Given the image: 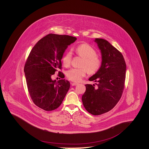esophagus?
<instances>
[{
	"label": "esophagus",
	"mask_w": 149,
	"mask_h": 149,
	"mask_svg": "<svg viewBox=\"0 0 149 149\" xmlns=\"http://www.w3.org/2000/svg\"><path fill=\"white\" fill-rule=\"evenodd\" d=\"M78 85V83H71V85L72 86H75V85Z\"/></svg>",
	"instance_id": "esophagus-1"
}]
</instances>
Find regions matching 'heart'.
<instances>
[{"instance_id":"obj_1","label":"heart","mask_w":149,"mask_h":149,"mask_svg":"<svg viewBox=\"0 0 149 149\" xmlns=\"http://www.w3.org/2000/svg\"><path fill=\"white\" fill-rule=\"evenodd\" d=\"M78 55L83 58L81 66V68H72L66 72L68 78L72 81L79 82L84 77L88 71L90 74H94L99 69L101 66V60L96 55L95 50L88 43H82L75 49ZM72 54L68 51L63 57L64 66H69L71 63Z\"/></svg>"}]
</instances>
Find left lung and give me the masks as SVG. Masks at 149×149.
I'll return each mask as SVG.
<instances>
[{
  "mask_svg": "<svg viewBox=\"0 0 149 149\" xmlns=\"http://www.w3.org/2000/svg\"><path fill=\"white\" fill-rule=\"evenodd\" d=\"M101 55V66L89 79L97 82L86 84L82 96L85 109L93 115H100L111 110L120 100L126 78V65L123 55L110 43L102 38H95Z\"/></svg>",
  "mask_w": 149,
  "mask_h": 149,
  "instance_id": "left-lung-1",
  "label": "left lung"
}]
</instances>
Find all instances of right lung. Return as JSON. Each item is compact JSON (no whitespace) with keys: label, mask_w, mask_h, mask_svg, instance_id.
<instances>
[{"label":"right lung","mask_w":149,"mask_h":149,"mask_svg":"<svg viewBox=\"0 0 149 149\" xmlns=\"http://www.w3.org/2000/svg\"><path fill=\"white\" fill-rule=\"evenodd\" d=\"M77 40L70 36L50 33L39 40L30 52L24 68L27 85L33 103L45 111L60 106L70 88L68 80L57 81L51 76L61 69L65 50ZM58 74L64 78L63 73Z\"/></svg>","instance_id":"right-lung-1"}]
</instances>
